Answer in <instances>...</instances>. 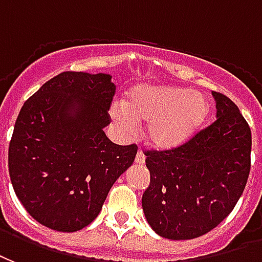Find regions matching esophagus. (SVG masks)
<instances>
[{
    "mask_svg": "<svg viewBox=\"0 0 262 262\" xmlns=\"http://www.w3.org/2000/svg\"><path fill=\"white\" fill-rule=\"evenodd\" d=\"M135 163H138V165H144L145 163V155L141 150H138V154L135 156Z\"/></svg>",
    "mask_w": 262,
    "mask_h": 262,
    "instance_id": "34e87169",
    "label": "esophagus"
}]
</instances>
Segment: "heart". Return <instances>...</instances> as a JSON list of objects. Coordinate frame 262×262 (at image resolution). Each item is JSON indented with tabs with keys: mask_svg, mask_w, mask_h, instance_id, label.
<instances>
[{
	"mask_svg": "<svg viewBox=\"0 0 262 262\" xmlns=\"http://www.w3.org/2000/svg\"><path fill=\"white\" fill-rule=\"evenodd\" d=\"M208 102L200 92L171 85H138L127 95L124 107L113 106V121L123 133L134 134L135 124H148L146 138L158 149L186 144L208 116Z\"/></svg>",
	"mask_w": 262,
	"mask_h": 262,
	"instance_id": "b5f03b06",
	"label": "heart"
}]
</instances>
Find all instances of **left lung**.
<instances>
[{"label": "left lung", "instance_id": "obj_1", "mask_svg": "<svg viewBox=\"0 0 262 262\" xmlns=\"http://www.w3.org/2000/svg\"><path fill=\"white\" fill-rule=\"evenodd\" d=\"M216 120L177 148L145 150L150 173L142 209L150 228L171 240L200 237L236 207L251 166V131L234 103L219 92Z\"/></svg>", "mask_w": 262, "mask_h": 262}]
</instances>
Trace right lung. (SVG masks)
I'll use <instances>...</instances> for the list:
<instances>
[{
    "label": "right lung",
    "instance_id": "add662e5",
    "mask_svg": "<svg viewBox=\"0 0 262 262\" xmlns=\"http://www.w3.org/2000/svg\"><path fill=\"white\" fill-rule=\"evenodd\" d=\"M116 85L107 74L61 72L19 112L8 150L15 194L37 222L76 232L95 221L137 145L113 144L103 128Z\"/></svg>",
    "mask_w": 262,
    "mask_h": 262
}]
</instances>
